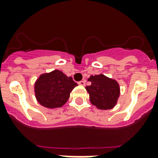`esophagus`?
I'll use <instances>...</instances> for the list:
<instances>
[{
    "label": "esophagus",
    "instance_id": "obj_1",
    "mask_svg": "<svg viewBox=\"0 0 158 158\" xmlns=\"http://www.w3.org/2000/svg\"><path fill=\"white\" fill-rule=\"evenodd\" d=\"M85 80H81V81L78 82V84H79V85H82V86H84V85H85Z\"/></svg>",
    "mask_w": 158,
    "mask_h": 158
}]
</instances>
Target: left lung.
<instances>
[{
    "label": "left lung",
    "instance_id": "1",
    "mask_svg": "<svg viewBox=\"0 0 158 158\" xmlns=\"http://www.w3.org/2000/svg\"><path fill=\"white\" fill-rule=\"evenodd\" d=\"M91 85L86 86L92 104L101 110H109L115 105L120 95L119 84L103 74L90 76Z\"/></svg>",
    "mask_w": 158,
    "mask_h": 158
}]
</instances>
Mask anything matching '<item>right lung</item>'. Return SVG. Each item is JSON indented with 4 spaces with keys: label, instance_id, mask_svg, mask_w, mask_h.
Returning a JSON list of instances; mask_svg holds the SVG:
<instances>
[{
    "label": "right lung",
    "instance_id": "right-lung-1",
    "mask_svg": "<svg viewBox=\"0 0 158 158\" xmlns=\"http://www.w3.org/2000/svg\"><path fill=\"white\" fill-rule=\"evenodd\" d=\"M78 84L72 77H67L60 70L42 74L35 84L38 102L48 108L60 107L69 98L70 92Z\"/></svg>",
    "mask_w": 158,
    "mask_h": 158
}]
</instances>
